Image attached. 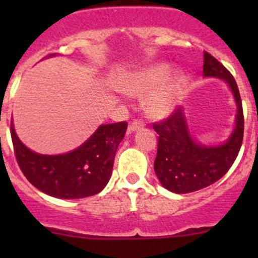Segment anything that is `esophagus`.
<instances>
[{"instance_id":"1","label":"esophagus","mask_w":258,"mask_h":258,"mask_svg":"<svg viewBox=\"0 0 258 258\" xmlns=\"http://www.w3.org/2000/svg\"><path fill=\"white\" fill-rule=\"evenodd\" d=\"M145 126V122L141 121V119H134V121L131 122V123L128 124V132L131 134V132L136 131V130L139 128H142V127Z\"/></svg>"}]
</instances>
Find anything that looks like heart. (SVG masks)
Wrapping results in <instances>:
<instances>
[{
    "label": "heart",
    "mask_w": 258,
    "mask_h": 258,
    "mask_svg": "<svg viewBox=\"0 0 258 258\" xmlns=\"http://www.w3.org/2000/svg\"><path fill=\"white\" fill-rule=\"evenodd\" d=\"M170 74L167 64H153L130 75L121 82V90L127 95L137 96L147 92L155 86L160 85ZM186 77L177 74L166 83L151 92L145 98V110L150 116L162 117L172 110L173 105L181 95Z\"/></svg>",
    "instance_id": "obj_1"
}]
</instances>
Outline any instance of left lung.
<instances>
[{
  "mask_svg": "<svg viewBox=\"0 0 258 258\" xmlns=\"http://www.w3.org/2000/svg\"><path fill=\"white\" fill-rule=\"evenodd\" d=\"M204 75L225 80L231 87L237 103L236 127L225 145L206 147L192 140L182 108H175L170 116L152 123L158 134L155 172L162 186L175 194L199 191L223 177L235 162L243 140V110L233 76L206 51L204 52Z\"/></svg>",
  "mask_w": 258,
  "mask_h": 258,
  "instance_id": "8db88e82",
  "label": "left lung"
}]
</instances>
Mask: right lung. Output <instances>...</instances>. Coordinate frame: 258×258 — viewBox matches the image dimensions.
Instances as JSON below:
<instances>
[{
    "label": "right lung",
    "instance_id": "1",
    "mask_svg": "<svg viewBox=\"0 0 258 258\" xmlns=\"http://www.w3.org/2000/svg\"><path fill=\"white\" fill-rule=\"evenodd\" d=\"M126 130V121L102 124L77 150L58 156L28 150L18 140L12 123L11 139L18 166L36 188L58 199H83L97 195L107 184Z\"/></svg>",
    "mask_w": 258,
    "mask_h": 258
}]
</instances>
